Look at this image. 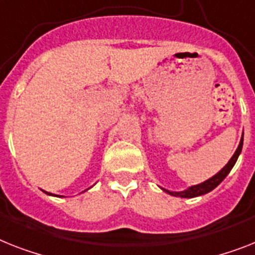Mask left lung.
Masks as SVG:
<instances>
[{
  "instance_id": "left-lung-1",
  "label": "left lung",
  "mask_w": 255,
  "mask_h": 255,
  "mask_svg": "<svg viewBox=\"0 0 255 255\" xmlns=\"http://www.w3.org/2000/svg\"><path fill=\"white\" fill-rule=\"evenodd\" d=\"M243 142H244V135L243 138H241V140H240V144L239 147H237L236 152L233 153V156L231 157V160L228 161V164H227L226 167L223 168L220 172H218L215 176H212L211 178L206 180L205 182L194 185V186H190V188H188L184 191H169V190H165V189H163V190L167 191L168 194L173 195V197H180V198H194V197H199V195L210 193V191L214 190V189H215L216 186H218V185L220 184V182L227 177V176H228V173L231 172L233 165L236 164L237 159H239V155L241 153V150H243Z\"/></svg>"
}]
</instances>
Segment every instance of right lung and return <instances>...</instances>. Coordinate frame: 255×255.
Listing matches in <instances>:
<instances>
[{
  "instance_id": "right-lung-1",
  "label": "right lung",
  "mask_w": 255,
  "mask_h": 255,
  "mask_svg": "<svg viewBox=\"0 0 255 255\" xmlns=\"http://www.w3.org/2000/svg\"><path fill=\"white\" fill-rule=\"evenodd\" d=\"M47 194H49V195H52V194H50V193H47Z\"/></svg>"
}]
</instances>
